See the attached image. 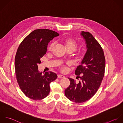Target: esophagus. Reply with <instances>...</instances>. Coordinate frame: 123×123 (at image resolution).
<instances>
[{
	"label": "esophagus",
	"mask_w": 123,
	"mask_h": 123,
	"mask_svg": "<svg viewBox=\"0 0 123 123\" xmlns=\"http://www.w3.org/2000/svg\"><path fill=\"white\" fill-rule=\"evenodd\" d=\"M58 78H60V79H62V78H65V76L64 75H58Z\"/></svg>",
	"instance_id": "obj_1"
}]
</instances>
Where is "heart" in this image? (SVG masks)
I'll list each match as a JSON object with an SVG mask.
<instances>
[{
  "label": "heart",
  "mask_w": 123,
  "mask_h": 123,
  "mask_svg": "<svg viewBox=\"0 0 123 123\" xmlns=\"http://www.w3.org/2000/svg\"><path fill=\"white\" fill-rule=\"evenodd\" d=\"M62 42L65 44V47L67 50H72L74 51L77 47V42L72 38H65L63 39ZM54 45H55V43L54 42L51 43L48 46V50L49 51H51L53 50L54 47ZM62 70L64 72L66 70V67L65 66H63L62 68Z\"/></svg>",
  "instance_id": "b5f03b06"
}]
</instances>
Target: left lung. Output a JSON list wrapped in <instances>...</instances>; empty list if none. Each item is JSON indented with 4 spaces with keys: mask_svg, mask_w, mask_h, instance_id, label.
I'll list each match as a JSON object with an SVG mask.
<instances>
[{
    "mask_svg": "<svg viewBox=\"0 0 123 123\" xmlns=\"http://www.w3.org/2000/svg\"><path fill=\"white\" fill-rule=\"evenodd\" d=\"M80 34L85 41L87 50L81 65L75 70L80 80L76 83L68 78L70 85L65 90L66 96L76 103L85 102L96 93L104 77L105 65L103 48L92 35L87 31H81Z\"/></svg>",
    "mask_w": 123,
    "mask_h": 123,
    "instance_id": "obj_1",
    "label": "left lung"
}]
</instances>
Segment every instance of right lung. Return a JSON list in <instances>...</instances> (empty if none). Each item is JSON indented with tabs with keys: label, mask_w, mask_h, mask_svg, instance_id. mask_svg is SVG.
I'll use <instances>...</instances> for the list:
<instances>
[{
	"label": "right lung",
	"mask_w": 123,
	"mask_h": 123,
	"mask_svg": "<svg viewBox=\"0 0 123 123\" xmlns=\"http://www.w3.org/2000/svg\"><path fill=\"white\" fill-rule=\"evenodd\" d=\"M58 35L51 30H35L24 38L18 48L15 63L17 82L23 93L31 99L45 98L50 91V83L57 77L51 71L43 75L38 70V65L46 54L49 42Z\"/></svg>",
	"instance_id": "add662e5"
}]
</instances>
